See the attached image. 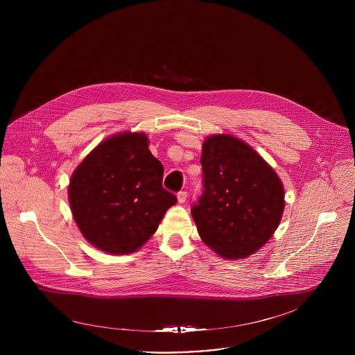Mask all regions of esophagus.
<instances>
[{"mask_svg":"<svg viewBox=\"0 0 355 355\" xmlns=\"http://www.w3.org/2000/svg\"><path fill=\"white\" fill-rule=\"evenodd\" d=\"M177 199H178L180 204H184V202L187 200V192H185V191H180V192L177 193Z\"/></svg>","mask_w":355,"mask_h":355,"instance_id":"34e87169","label":"esophagus"}]
</instances>
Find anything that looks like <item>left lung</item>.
<instances>
[{"label":"left lung","mask_w":355,"mask_h":355,"mask_svg":"<svg viewBox=\"0 0 355 355\" xmlns=\"http://www.w3.org/2000/svg\"><path fill=\"white\" fill-rule=\"evenodd\" d=\"M200 164L204 192L191 212L202 241L226 260L251 256L281 222L279 177L254 148L230 135L208 136Z\"/></svg>","instance_id":"1"}]
</instances>
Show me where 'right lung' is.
Returning a JSON list of instances; mask_svg holds the SVG:
<instances>
[{"mask_svg":"<svg viewBox=\"0 0 355 355\" xmlns=\"http://www.w3.org/2000/svg\"><path fill=\"white\" fill-rule=\"evenodd\" d=\"M163 174L144 133L122 132L101 141L69 185L71 214L83 236L110 254L139 250L177 204V196L163 188Z\"/></svg>","mask_w":355,"mask_h":355,"instance_id":"right-lung-1","label":"right lung"}]
</instances>
